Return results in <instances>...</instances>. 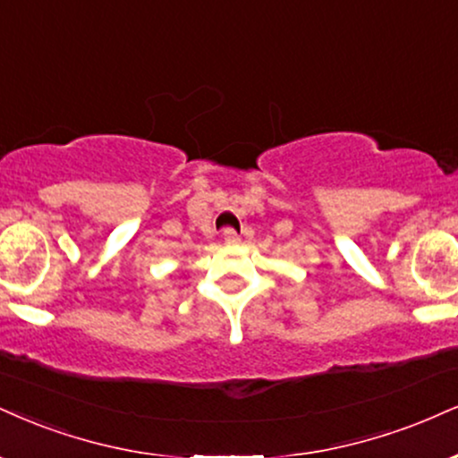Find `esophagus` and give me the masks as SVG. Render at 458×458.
<instances>
[{"label":"esophagus","instance_id":"34e87169","mask_svg":"<svg viewBox=\"0 0 458 458\" xmlns=\"http://www.w3.org/2000/svg\"><path fill=\"white\" fill-rule=\"evenodd\" d=\"M239 241H241V236H239V233H236V230H233V228L224 230V243L225 245H236Z\"/></svg>","mask_w":458,"mask_h":458}]
</instances>
